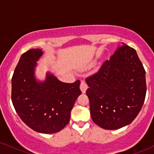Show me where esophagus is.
I'll use <instances>...</instances> for the list:
<instances>
[{
	"instance_id": "1",
	"label": "esophagus",
	"mask_w": 154,
	"mask_h": 154,
	"mask_svg": "<svg viewBox=\"0 0 154 154\" xmlns=\"http://www.w3.org/2000/svg\"><path fill=\"white\" fill-rule=\"evenodd\" d=\"M87 88H88V85L85 81H82L81 83H80V90L82 93H85Z\"/></svg>"
}]
</instances>
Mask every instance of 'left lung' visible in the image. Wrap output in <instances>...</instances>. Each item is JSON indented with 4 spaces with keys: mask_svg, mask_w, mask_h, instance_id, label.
<instances>
[{
    "mask_svg": "<svg viewBox=\"0 0 154 154\" xmlns=\"http://www.w3.org/2000/svg\"><path fill=\"white\" fill-rule=\"evenodd\" d=\"M85 82L91 116L100 128L124 127L142 109L147 91L145 71L136 50L124 43Z\"/></svg>",
    "mask_w": 154,
    "mask_h": 154,
    "instance_id": "8db88e82",
    "label": "left lung"
}]
</instances>
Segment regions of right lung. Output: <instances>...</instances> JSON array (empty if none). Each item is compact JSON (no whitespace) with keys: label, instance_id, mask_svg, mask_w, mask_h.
<instances>
[{"label":"right lung","instance_id":"obj_1","mask_svg":"<svg viewBox=\"0 0 154 154\" xmlns=\"http://www.w3.org/2000/svg\"><path fill=\"white\" fill-rule=\"evenodd\" d=\"M40 48L23 53L12 78V101L23 122L35 131L54 134L69 122L71 111L81 94L80 81H60L50 72L46 80L35 77L37 61L43 55Z\"/></svg>","mask_w":154,"mask_h":154}]
</instances>
